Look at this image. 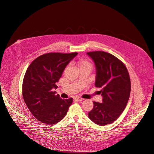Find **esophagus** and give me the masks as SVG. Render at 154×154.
Listing matches in <instances>:
<instances>
[{
    "label": "esophagus",
    "mask_w": 154,
    "mask_h": 154,
    "mask_svg": "<svg viewBox=\"0 0 154 154\" xmlns=\"http://www.w3.org/2000/svg\"><path fill=\"white\" fill-rule=\"evenodd\" d=\"M75 100H77V101H83L84 99L82 98H80V97H75Z\"/></svg>",
    "instance_id": "34e87169"
}]
</instances>
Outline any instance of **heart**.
<instances>
[{
    "instance_id": "1",
    "label": "heart",
    "mask_w": 154,
    "mask_h": 154,
    "mask_svg": "<svg viewBox=\"0 0 154 154\" xmlns=\"http://www.w3.org/2000/svg\"><path fill=\"white\" fill-rule=\"evenodd\" d=\"M79 67H82V66H88V67H91V63H89L87 61H81L79 63Z\"/></svg>"
}]
</instances>
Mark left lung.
I'll return each instance as SVG.
<instances>
[{
	"label": "left lung",
	"instance_id": "left-lung-1",
	"mask_svg": "<svg viewBox=\"0 0 154 154\" xmlns=\"http://www.w3.org/2000/svg\"><path fill=\"white\" fill-rule=\"evenodd\" d=\"M96 66L95 86L101 88L102 102H93L88 117L100 126L112 123L127 106L131 93L129 74L116 56L103 51L87 52Z\"/></svg>",
	"mask_w": 154,
	"mask_h": 154
}]
</instances>
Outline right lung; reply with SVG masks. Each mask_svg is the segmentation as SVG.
I'll return each instance as SVG.
<instances>
[{
  "mask_svg": "<svg viewBox=\"0 0 154 154\" xmlns=\"http://www.w3.org/2000/svg\"><path fill=\"white\" fill-rule=\"evenodd\" d=\"M77 54H45L28 67L23 81V98L31 113L41 122L51 125L66 116L73 98H60L52 89L58 87L56 83Z\"/></svg>",
  "mask_w": 154,
  "mask_h": 154,
  "instance_id": "obj_1",
  "label": "right lung"
}]
</instances>
